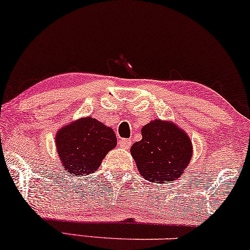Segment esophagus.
Wrapping results in <instances>:
<instances>
[{"label": "esophagus", "mask_w": 250, "mask_h": 250, "mask_svg": "<svg viewBox=\"0 0 250 250\" xmlns=\"http://www.w3.org/2000/svg\"><path fill=\"white\" fill-rule=\"evenodd\" d=\"M119 145L122 148H125V150H128V148L131 146V141L127 140V138H122V140L119 141Z\"/></svg>", "instance_id": "esophagus-1"}]
</instances>
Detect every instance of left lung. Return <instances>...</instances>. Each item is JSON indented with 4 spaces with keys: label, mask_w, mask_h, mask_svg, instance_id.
Returning a JSON list of instances; mask_svg holds the SVG:
<instances>
[{
    "label": "left lung",
    "mask_w": 250,
    "mask_h": 250,
    "mask_svg": "<svg viewBox=\"0 0 250 250\" xmlns=\"http://www.w3.org/2000/svg\"><path fill=\"white\" fill-rule=\"evenodd\" d=\"M142 140L130 147L138 172L154 183L175 181L185 173L192 157L187 132L172 121L152 120L142 128Z\"/></svg>",
    "instance_id": "left-lung-1"
}]
</instances>
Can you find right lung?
I'll use <instances>...</instances> for the list:
<instances>
[{
  "label": "right lung",
  "instance_id": "add662e5",
  "mask_svg": "<svg viewBox=\"0 0 250 250\" xmlns=\"http://www.w3.org/2000/svg\"><path fill=\"white\" fill-rule=\"evenodd\" d=\"M55 146L68 173L88 175L99 168L106 154L116 146V136L110 127L86 116L59 129Z\"/></svg>",
  "mask_w": 250,
  "mask_h": 250
}]
</instances>
